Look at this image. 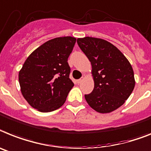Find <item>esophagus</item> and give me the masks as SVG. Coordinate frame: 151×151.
<instances>
[{"instance_id": "obj_1", "label": "esophagus", "mask_w": 151, "mask_h": 151, "mask_svg": "<svg viewBox=\"0 0 151 151\" xmlns=\"http://www.w3.org/2000/svg\"><path fill=\"white\" fill-rule=\"evenodd\" d=\"M83 78L82 77L81 78H80L79 80H78V81H77V82H78V83H81L82 81H83Z\"/></svg>"}]
</instances>
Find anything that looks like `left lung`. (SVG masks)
<instances>
[{"label": "left lung", "mask_w": 151, "mask_h": 151, "mask_svg": "<svg viewBox=\"0 0 151 151\" xmlns=\"http://www.w3.org/2000/svg\"><path fill=\"white\" fill-rule=\"evenodd\" d=\"M78 46L92 66L94 87L85 99L97 112L106 114L124 104L135 86L130 62L114 45L101 38H78Z\"/></svg>", "instance_id": "obj_1"}]
</instances>
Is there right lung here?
Here are the masks:
<instances>
[{
    "mask_svg": "<svg viewBox=\"0 0 151 151\" xmlns=\"http://www.w3.org/2000/svg\"><path fill=\"white\" fill-rule=\"evenodd\" d=\"M75 37H62L48 40L27 58L19 72L22 95L40 112H50L64 104L73 87L68 59Z\"/></svg>",
    "mask_w": 151,
    "mask_h": 151,
    "instance_id": "right-lung-1",
    "label": "right lung"
}]
</instances>
